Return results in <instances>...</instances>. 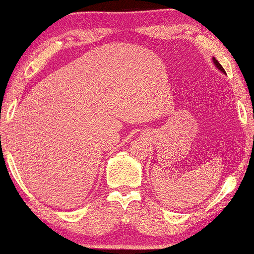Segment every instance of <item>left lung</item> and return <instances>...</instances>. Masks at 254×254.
Instances as JSON below:
<instances>
[{"label": "left lung", "instance_id": "left-lung-1", "mask_svg": "<svg viewBox=\"0 0 254 254\" xmlns=\"http://www.w3.org/2000/svg\"><path fill=\"white\" fill-rule=\"evenodd\" d=\"M213 62H214L215 67H216L217 69H220V70H221L222 72H225V71H224V69H223V67H222V65L220 64V62H218V61L216 60V59H215V58H213Z\"/></svg>", "mask_w": 254, "mask_h": 254}]
</instances>
